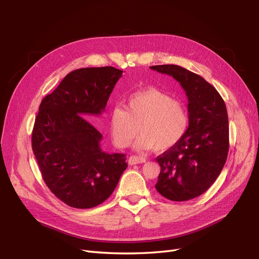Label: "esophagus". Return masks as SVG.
Here are the masks:
<instances>
[{
    "mask_svg": "<svg viewBox=\"0 0 259 259\" xmlns=\"http://www.w3.org/2000/svg\"><path fill=\"white\" fill-rule=\"evenodd\" d=\"M146 159L143 158V156H138V155H132L128 159V164L130 165H135V164L139 163H145Z\"/></svg>",
    "mask_w": 259,
    "mask_h": 259,
    "instance_id": "obj_1",
    "label": "esophagus"
}]
</instances>
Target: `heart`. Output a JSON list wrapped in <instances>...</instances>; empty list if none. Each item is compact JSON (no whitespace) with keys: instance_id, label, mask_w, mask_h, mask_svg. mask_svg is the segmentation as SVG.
Instances as JSON below:
<instances>
[{"instance_id":"b5f03b06","label":"heart","mask_w":259,"mask_h":259,"mask_svg":"<svg viewBox=\"0 0 259 259\" xmlns=\"http://www.w3.org/2000/svg\"><path fill=\"white\" fill-rule=\"evenodd\" d=\"M113 143L119 148L135 142L138 150L163 152L176 146L189 127V113L183 103L156 89L133 93L125 100V109L113 107L109 113Z\"/></svg>"}]
</instances>
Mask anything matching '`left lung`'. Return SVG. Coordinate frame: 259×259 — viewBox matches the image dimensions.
I'll return each mask as SVG.
<instances>
[{"mask_svg": "<svg viewBox=\"0 0 259 259\" xmlns=\"http://www.w3.org/2000/svg\"><path fill=\"white\" fill-rule=\"evenodd\" d=\"M150 69L173 76L188 97L189 127L180 142L156 158L161 171L155 189L170 201L204 193L221 174L229 150V122L225 101L202 76L176 65Z\"/></svg>", "mask_w": 259, "mask_h": 259, "instance_id": "obj_1", "label": "left lung"}]
</instances>
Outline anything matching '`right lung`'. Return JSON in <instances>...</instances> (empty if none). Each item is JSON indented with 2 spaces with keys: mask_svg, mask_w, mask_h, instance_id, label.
<instances>
[{
  "mask_svg": "<svg viewBox=\"0 0 259 259\" xmlns=\"http://www.w3.org/2000/svg\"><path fill=\"white\" fill-rule=\"evenodd\" d=\"M122 73L113 67L76 69L38 108L32 150L46 186L71 207L101 204L127 167L125 154L101 150L103 135L82 116L105 111Z\"/></svg>",
  "mask_w": 259,
  "mask_h": 259,
  "instance_id": "1",
  "label": "right lung"
}]
</instances>
